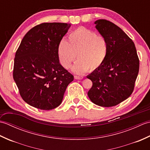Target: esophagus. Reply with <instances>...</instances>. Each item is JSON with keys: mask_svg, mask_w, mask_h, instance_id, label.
Segmentation results:
<instances>
[{"mask_svg": "<svg viewBox=\"0 0 150 150\" xmlns=\"http://www.w3.org/2000/svg\"><path fill=\"white\" fill-rule=\"evenodd\" d=\"M74 78L77 80H81V79H83V77H82V76H75Z\"/></svg>", "mask_w": 150, "mask_h": 150, "instance_id": "1", "label": "esophagus"}]
</instances>
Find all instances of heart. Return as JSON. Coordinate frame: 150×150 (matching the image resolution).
Here are the masks:
<instances>
[{"mask_svg": "<svg viewBox=\"0 0 150 150\" xmlns=\"http://www.w3.org/2000/svg\"><path fill=\"white\" fill-rule=\"evenodd\" d=\"M108 52L105 38L84 28L72 31L66 42L62 40L58 47L60 64L66 69L71 66L77 55V61L72 68V71L77 74L99 68L106 60Z\"/></svg>", "mask_w": 150, "mask_h": 150, "instance_id": "1", "label": "heart"}]
</instances>
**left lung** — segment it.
Here are the masks:
<instances>
[{
	"mask_svg": "<svg viewBox=\"0 0 150 150\" xmlns=\"http://www.w3.org/2000/svg\"><path fill=\"white\" fill-rule=\"evenodd\" d=\"M94 23L107 41L108 52L103 64L86 77L93 83L88 95L98 106H114L132 95L139 60L134 43L119 26L104 19Z\"/></svg>",
	"mask_w": 150,
	"mask_h": 150,
	"instance_id": "obj_1",
	"label": "left lung"
}]
</instances>
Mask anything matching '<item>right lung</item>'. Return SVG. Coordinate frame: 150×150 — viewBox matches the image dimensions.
Masks as SVG:
<instances>
[{
  "label": "right lung",
  "mask_w": 150,
  "mask_h": 150,
  "mask_svg": "<svg viewBox=\"0 0 150 150\" xmlns=\"http://www.w3.org/2000/svg\"><path fill=\"white\" fill-rule=\"evenodd\" d=\"M70 24L52 22L33 27L15 53L13 79L21 96L38 109L50 110L61 104L73 76L61 66L59 44Z\"/></svg>",
  "instance_id": "add662e5"
}]
</instances>
